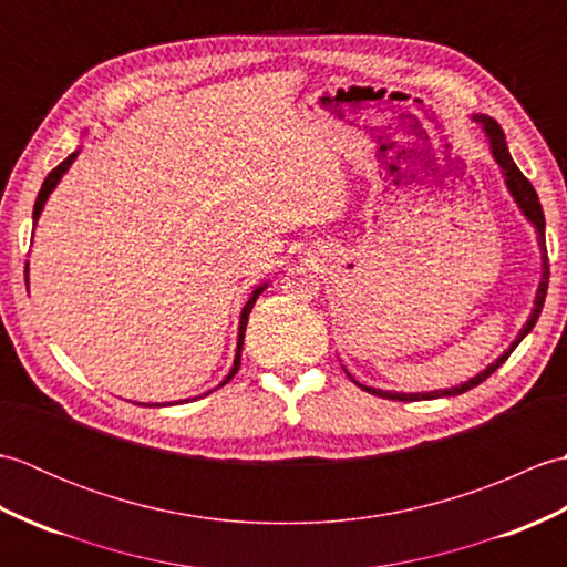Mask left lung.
<instances>
[{"instance_id":"obj_1","label":"left lung","mask_w":567,"mask_h":567,"mask_svg":"<svg viewBox=\"0 0 567 567\" xmlns=\"http://www.w3.org/2000/svg\"><path fill=\"white\" fill-rule=\"evenodd\" d=\"M473 122L483 126V134L489 143V153L492 158H495V163L499 165L502 171V177H504V187H507V192L512 195L514 204L519 207V212L524 214V219L534 226L536 231V244H538V250H540V282L536 287V297H534V307H532V315H528L526 323L522 327V331L516 333V339L509 343L507 351H504L495 363H489L485 370H480L475 378H470L461 384H455V388H445V390H431V392H390V390H375V388H368V384H360L351 372H348L346 368V375L351 378L360 390L365 392H372V394H380L384 396V400H400V402H419V400H439V396H457L463 394L467 390L477 388L480 382H485L492 372H495L504 360H507L512 355V351L516 346H519L528 333H532V329L536 327V321L540 317V309H544V302H546V292H548V250H546V219H544V209H540V202H538V195L534 185L528 183V179L522 175L519 167H516V163L512 161L509 155V148H507V141H504V131L499 128V124L495 122V118H489L485 114H473Z\"/></svg>"}]
</instances>
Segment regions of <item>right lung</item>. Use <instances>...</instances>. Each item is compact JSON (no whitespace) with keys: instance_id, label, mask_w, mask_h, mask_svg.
I'll list each match as a JSON object with an SVG mask.
<instances>
[{"instance_id":"right-lung-1","label":"right lung","mask_w":567,"mask_h":567,"mask_svg":"<svg viewBox=\"0 0 567 567\" xmlns=\"http://www.w3.org/2000/svg\"><path fill=\"white\" fill-rule=\"evenodd\" d=\"M78 155H80V148H78V151H72V153L68 155V158H65L63 163H60V165L55 167V171L48 173V177L43 179V185H41L39 197H35V204H33V228H35V224H39V219H41V212H43V207H45L48 197L53 195V189L58 187L60 179H63V175L70 171V165L75 163ZM27 282H29V262H27ZM265 287H268V280L260 282V285L256 287V290L250 292L248 302L244 305V309H240V319H238V341H236V355H234V365H231V370H228V375H226V378H224L219 384H216V388H224V384H226L228 380H231V378L236 375V372H238V368H240V348H244L246 323H248V317H250V309H252V305H256V299L262 295ZM216 388H214V390H216ZM214 390H209V392H214ZM209 392H207V394H209ZM195 400H197V396H195ZM179 402H183V400H179ZM179 402H175V404H179ZM185 402H189V400H185ZM167 404H173V402H167ZM167 404L163 402V404H151V406H167Z\"/></svg>"}]
</instances>
